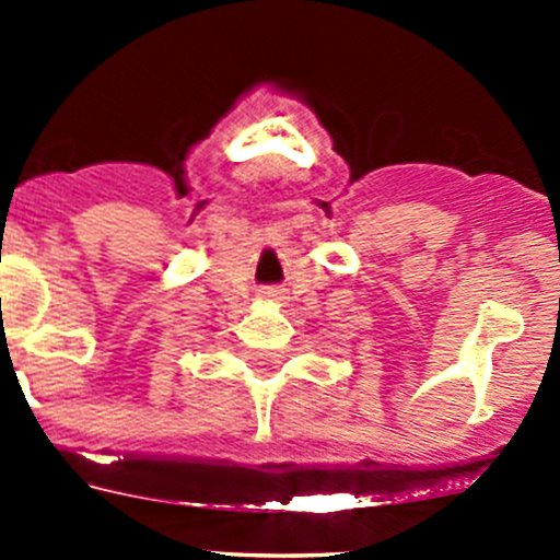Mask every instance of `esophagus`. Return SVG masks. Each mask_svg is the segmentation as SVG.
Instances as JSON below:
<instances>
[{"label": "esophagus", "mask_w": 560, "mask_h": 560, "mask_svg": "<svg viewBox=\"0 0 560 560\" xmlns=\"http://www.w3.org/2000/svg\"><path fill=\"white\" fill-rule=\"evenodd\" d=\"M268 298H276V295H273V292H268Z\"/></svg>", "instance_id": "1"}]
</instances>
